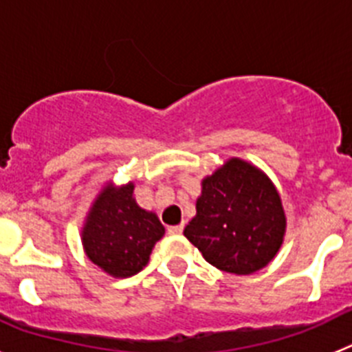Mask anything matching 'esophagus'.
I'll use <instances>...</instances> for the list:
<instances>
[{"instance_id":"34e87169","label":"esophagus","mask_w":352,"mask_h":352,"mask_svg":"<svg viewBox=\"0 0 352 352\" xmlns=\"http://www.w3.org/2000/svg\"><path fill=\"white\" fill-rule=\"evenodd\" d=\"M182 231H183L182 223H179V226H169V227H167V232H169V234H182Z\"/></svg>"}]
</instances>
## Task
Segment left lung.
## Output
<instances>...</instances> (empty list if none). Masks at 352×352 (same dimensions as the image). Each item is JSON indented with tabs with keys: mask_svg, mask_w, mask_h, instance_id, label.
Returning a JSON list of instances; mask_svg holds the SVG:
<instances>
[{
	"mask_svg": "<svg viewBox=\"0 0 352 352\" xmlns=\"http://www.w3.org/2000/svg\"><path fill=\"white\" fill-rule=\"evenodd\" d=\"M195 208L197 214L183 234L222 272H259L284 241L280 195L266 174L239 158L204 179Z\"/></svg>",
	"mask_w": 352,
	"mask_h": 352,
	"instance_id": "obj_1",
	"label": "left lung"
}]
</instances>
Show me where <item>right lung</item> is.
<instances>
[{
	"mask_svg": "<svg viewBox=\"0 0 352 352\" xmlns=\"http://www.w3.org/2000/svg\"><path fill=\"white\" fill-rule=\"evenodd\" d=\"M133 185L107 186L93 204L82 229L86 256L113 276H132L149 261L166 229L133 201Z\"/></svg>",
	"mask_w": 352,
	"mask_h": 352,
	"instance_id": "right-lung-1",
	"label": "right lung"
}]
</instances>
